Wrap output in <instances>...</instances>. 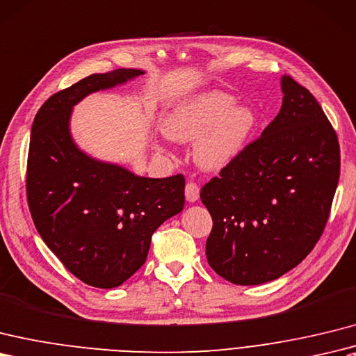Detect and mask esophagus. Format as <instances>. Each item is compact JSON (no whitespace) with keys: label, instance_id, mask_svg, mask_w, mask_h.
Here are the masks:
<instances>
[{"label":"esophagus","instance_id":"34e87169","mask_svg":"<svg viewBox=\"0 0 356 356\" xmlns=\"http://www.w3.org/2000/svg\"><path fill=\"white\" fill-rule=\"evenodd\" d=\"M185 197L189 203L197 202L198 197H200V188L194 181H188L185 186Z\"/></svg>","mask_w":356,"mask_h":356}]
</instances>
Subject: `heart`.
I'll use <instances>...</instances> for the list:
<instances>
[{
    "mask_svg": "<svg viewBox=\"0 0 356 356\" xmlns=\"http://www.w3.org/2000/svg\"><path fill=\"white\" fill-rule=\"evenodd\" d=\"M256 118L245 106L235 107V98L209 92L175 107L163 124L165 135L177 143H194L195 161L217 170L234 161L249 144Z\"/></svg>",
    "mask_w": 356,
    "mask_h": 356,
    "instance_id": "heart-1",
    "label": "heart"
}]
</instances>
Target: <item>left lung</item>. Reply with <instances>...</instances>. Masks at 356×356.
I'll use <instances>...</instances> for the list:
<instances>
[{"label":"left lung","mask_w":356,"mask_h":356,"mask_svg":"<svg viewBox=\"0 0 356 356\" xmlns=\"http://www.w3.org/2000/svg\"><path fill=\"white\" fill-rule=\"evenodd\" d=\"M282 107L202 188L212 217L206 258L235 285H259L307 258L323 234L340 179V144L307 88L280 80Z\"/></svg>","instance_id":"8db88e82"}]
</instances>
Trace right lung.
<instances>
[{"label": "right lung", "mask_w": 356, "mask_h": 356, "mask_svg": "<svg viewBox=\"0 0 356 356\" xmlns=\"http://www.w3.org/2000/svg\"><path fill=\"white\" fill-rule=\"evenodd\" d=\"M143 74H92L49 97L31 126L26 186L33 222L66 270L90 286L115 288L135 275L154 230L185 204L181 175L136 176L90 158L71 136L74 106Z\"/></svg>", "instance_id": "obj_1"}]
</instances>
